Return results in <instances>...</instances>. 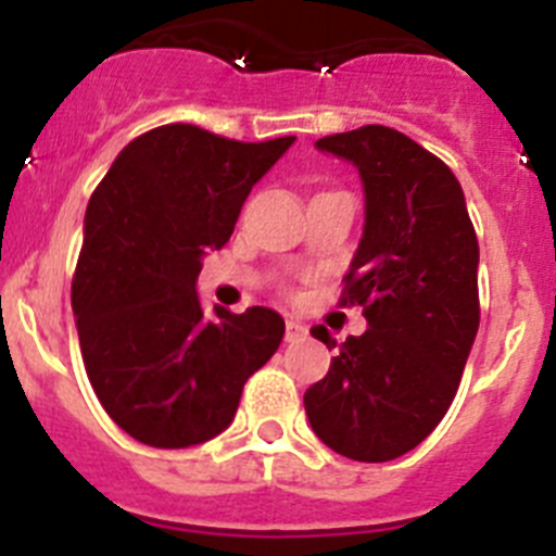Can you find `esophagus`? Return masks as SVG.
Here are the masks:
<instances>
[{"instance_id":"34e87169","label":"esophagus","mask_w":556,"mask_h":556,"mask_svg":"<svg viewBox=\"0 0 556 556\" xmlns=\"http://www.w3.org/2000/svg\"><path fill=\"white\" fill-rule=\"evenodd\" d=\"M308 337V328L298 320H287V342H301Z\"/></svg>"}]
</instances>
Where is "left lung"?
Segmentation results:
<instances>
[{
  "label": "left lung",
  "instance_id": "8db88e82",
  "mask_svg": "<svg viewBox=\"0 0 556 556\" xmlns=\"http://www.w3.org/2000/svg\"><path fill=\"white\" fill-rule=\"evenodd\" d=\"M358 169L365 228L342 303L365 306L367 331L337 348L303 395L314 434L356 462H390L443 420L479 331V242L459 180L443 161L384 125L314 141Z\"/></svg>",
  "mask_w": 556,
  "mask_h": 556
}]
</instances>
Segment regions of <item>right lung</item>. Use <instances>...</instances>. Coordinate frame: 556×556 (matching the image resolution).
<instances>
[{
  "label": "right lung",
  "instance_id": "add662e5",
  "mask_svg": "<svg viewBox=\"0 0 556 556\" xmlns=\"http://www.w3.org/2000/svg\"><path fill=\"white\" fill-rule=\"evenodd\" d=\"M294 136L244 144L194 125L132 139L88 200L72 281L88 381L113 424L152 448L233 424L242 387L283 339L267 306L203 312L198 275Z\"/></svg>",
  "mask_w": 556,
  "mask_h": 556
}]
</instances>
